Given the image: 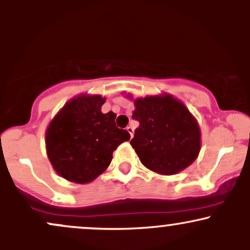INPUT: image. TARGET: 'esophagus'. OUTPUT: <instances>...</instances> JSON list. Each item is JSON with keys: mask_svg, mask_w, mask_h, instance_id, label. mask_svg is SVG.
Wrapping results in <instances>:
<instances>
[{"mask_svg": "<svg viewBox=\"0 0 250 250\" xmlns=\"http://www.w3.org/2000/svg\"><path fill=\"white\" fill-rule=\"evenodd\" d=\"M127 131L129 134H130V137H133V135H134V128L131 127V125H128L127 127Z\"/></svg>", "mask_w": 250, "mask_h": 250, "instance_id": "obj_1", "label": "esophagus"}]
</instances>
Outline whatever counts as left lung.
<instances>
[{
  "label": "left lung",
  "instance_id": "left-lung-1",
  "mask_svg": "<svg viewBox=\"0 0 250 250\" xmlns=\"http://www.w3.org/2000/svg\"><path fill=\"white\" fill-rule=\"evenodd\" d=\"M134 104L140 125L130 145L142 165L161 175L189 167L200 153L201 131L187 107L168 94L136 99Z\"/></svg>",
  "mask_w": 250,
  "mask_h": 250
}]
</instances>
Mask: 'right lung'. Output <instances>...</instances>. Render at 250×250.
Segmentation results:
<instances>
[{
    "mask_svg": "<svg viewBox=\"0 0 250 250\" xmlns=\"http://www.w3.org/2000/svg\"><path fill=\"white\" fill-rule=\"evenodd\" d=\"M101 95H80L67 102L45 131L48 159L56 173L75 183H89L110 165L114 150L130 135L103 114Z\"/></svg>",
    "mask_w": 250,
    "mask_h": 250,
    "instance_id": "1",
    "label": "right lung"
}]
</instances>
